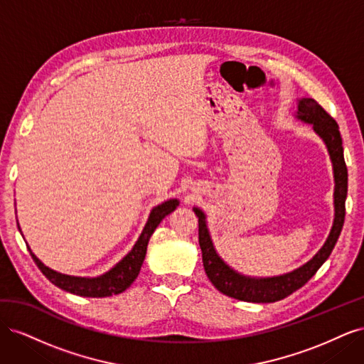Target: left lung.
<instances>
[{"label":"left lung","mask_w":364,"mask_h":364,"mask_svg":"<svg viewBox=\"0 0 364 364\" xmlns=\"http://www.w3.org/2000/svg\"><path fill=\"white\" fill-rule=\"evenodd\" d=\"M302 123L311 124L316 135L323 141L326 146L329 159L333 164L334 174V220L331 230L323 246L318 249L316 255L289 273L278 274V277L257 278L247 277L229 266L225 259L218 255L211 234H209L206 215L200 208L194 206L193 211L199 217V245L202 249L203 267L209 281L214 287L223 294L234 297L245 302L267 304L277 302L290 296L293 291L299 290L302 285L310 281L314 273L321 269L322 264L331 255L337 243L341 228L345 223V202L348 194V168L343 158V146L336 121L329 117L323 107L313 98H299L297 100V111L294 114Z\"/></svg>","instance_id":"1"}]
</instances>
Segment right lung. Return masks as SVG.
I'll return each mask as SVG.
<instances>
[{
  "label": "right lung",
  "mask_w": 364,
  "mask_h": 364,
  "mask_svg": "<svg viewBox=\"0 0 364 364\" xmlns=\"http://www.w3.org/2000/svg\"><path fill=\"white\" fill-rule=\"evenodd\" d=\"M178 206H179L178 199H170L153 208L147 218V223L144 229H142V232L136 240L134 247H132V250L123 259L118 261L111 270H107L106 273L100 274V277H94V278L73 277V274H65V273L56 272L47 267L46 264H43L35 253L31 252L28 245L27 247L30 250L33 261L36 262V266L41 269L43 274H46L47 279H50V282L56 285V287L77 296H85V297H106V296L118 294L127 290L130 287V284L136 279L142 262H144V258H146L147 245L151 234L155 232V229L162 222V218L165 215H168L170 213H173Z\"/></svg>",
  "instance_id": "obj_1"
}]
</instances>
